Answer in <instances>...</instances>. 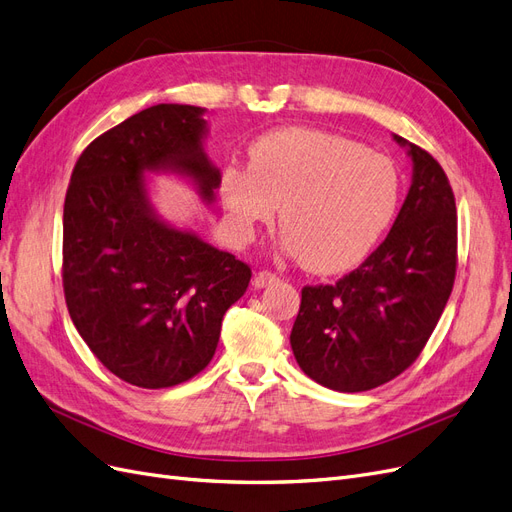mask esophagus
<instances>
[{"label":"esophagus","mask_w":512,"mask_h":512,"mask_svg":"<svg viewBox=\"0 0 512 512\" xmlns=\"http://www.w3.org/2000/svg\"><path fill=\"white\" fill-rule=\"evenodd\" d=\"M276 280H278V274H276V272H272V270H261V272H257L255 278H253V287H255V289H263V287H268V285L276 283Z\"/></svg>","instance_id":"1"}]
</instances>
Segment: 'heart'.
I'll return each instance as SVG.
<instances>
[{
  "label": "heart",
  "mask_w": 512,
  "mask_h": 512,
  "mask_svg": "<svg viewBox=\"0 0 512 512\" xmlns=\"http://www.w3.org/2000/svg\"><path fill=\"white\" fill-rule=\"evenodd\" d=\"M221 197L240 242L272 223L306 268L334 272L370 253L393 219L400 176L393 161L323 129L270 131L249 148V168L227 166Z\"/></svg>",
  "instance_id": "obj_1"
}]
</instances>
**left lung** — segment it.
<instances>
[{"mask_svg":"<svg viewBox=\"0 0 512 512\" xmlns=\"http://www.w3.org/2000/svg\"><path fill=\"white\" fill-rule=\"evenodd\" d=\"M412 157V185L389 236L332 285H306L291 349L319 385L357 393L415 364L449 302L457 272L455 195L440 163L395 136Z\"/></svg>","mask_w":512,"mask_h":512,"instance_id":"8db88e82","label":"left lung"}]
</instances>
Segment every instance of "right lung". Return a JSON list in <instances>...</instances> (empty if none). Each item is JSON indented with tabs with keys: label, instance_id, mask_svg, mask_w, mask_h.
Wrapping results in <instances>:
<instances>
[{
	"label": "right lung",
	"instance_id": "add662e5",
	"mask_svg": "<svg viewBox=\"0 0 512 512\" xmlns=\"http://www.w3.org/2000/svg\"><path fill=\"white\" fill-rule=\"evenodd\" d=\"M197 106L159 104L97 136L72 170L63 204V293L91 353L121 381L163 389L200 374L251 266L161 223L142 172L178 170L212 197Z\"/></svg>",
	"mask_w": 512,
	"mask_h": 512
}]
</instances>
